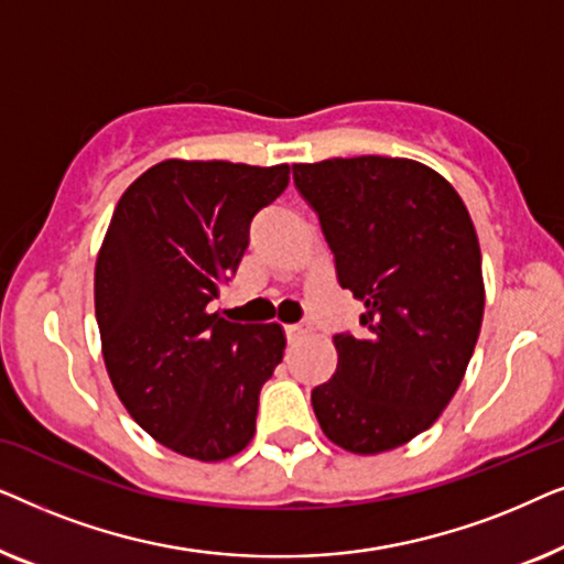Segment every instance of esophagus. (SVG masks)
Instances as JSON below:
<instances>
[{
    "mask_svg": "<svg viewBox=\"0 0 564 564\" xmlns=\"http://www.w3.org/2000/svg\"><path fill=\"white\" fill-rule=\"evenodd\" d=\"M307 330H311V326H305V323H290V326H284V336H288L290 344H295L307 336Z\"/></svg>",
    "mask_w": 564,
    "mask_h": 564,
    "instance_id": "1",
    "label": "esophagus"
}]
</instances>
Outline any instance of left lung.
<instances>
[{"instance_id": "left-lung-1", "label": "left lung", "mask_w": 564, "mask_h": 564, "mask_svg": "<svg viewBox=\"0 0 564 564\" xmlns=\"http://www.w3.org/2000/svg\"><path fill=\"white\" fill-rule=\"evenodd\" d=\"M336 276L361 300V334H336V372L313 388L330 442L380 454L411 442L457 392L482 326L477 234L457 189L411 159L292 166Z\"/></svg>"}]
</instances>
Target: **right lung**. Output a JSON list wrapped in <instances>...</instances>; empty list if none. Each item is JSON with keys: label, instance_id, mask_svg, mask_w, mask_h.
Listing matches in <instances>:
<instances>
[{"label": "right lung", "instance_id": "add662e5", "mask_svg": "<svg viewBox=\"0 0 564 564\" xmlns=\"http://www.w3.org/2000/svg\"><path fill=\"white\" fill-rule=\"evenodd\" d=\"M288 182V164L166 159L112 213L95 269L107 375L138 426L184 457L228 459L257 431L284 334L207 303L241 264L253 215Z\"/></svg>", "mask_w": 564, "mask_h": 564}]
</instances>
